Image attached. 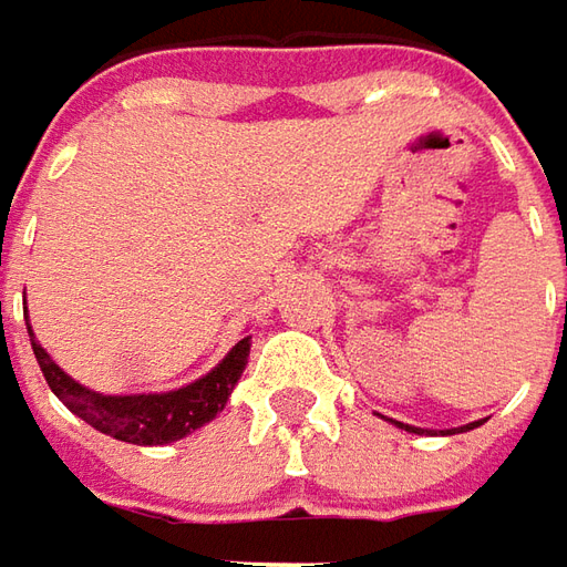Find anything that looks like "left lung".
Masks as SVG:
<instances>
[{
  "label": "left lung",
  "instance_id": "obj_1",
  "mask_svg": "<svg viewBox=\"0 0 567 567\" xmlns=\"http://www.w3.org/2000/svg\"><path fill=\"white\" fill-rule=\"evenodd\" d=\"M390 421H393V417H390ZM393 424H399V421H393ZM399 427H405V431H412V434H421L417 427H409V424H399ZM471 427H477V421H474V424H465L462 431H471Z\"/></svg>",
  "mask_w": 567,
  "mask_h": 567
}]
</instances>
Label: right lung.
<instances>
[{
	"label": "right lung",
	"mask_w": 567,
	"mask_h": 567,
	"mask_svg": "<svg viewBox=\"0 0 567 567\" xmlns=\"http://www.w3.org/2000/svg\"><path fill=\"white\" fill-rule=\"evenodd\" d=\"M249 340L252 337H243L212 374H205L203 381L189 383L184 390L150 393V396H102V393H93V390L80 386L78 381H71L30 333V346H33V355L40 362L49 390L90 427L115 436V440H124V443H136V446L174 443L218 415L246 368Z\"/></svg>",
	"instance_id": "1"
}]
</instances>
